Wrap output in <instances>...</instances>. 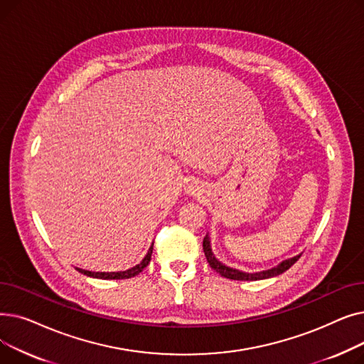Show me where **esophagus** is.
<instances>
[{"label":"esophagus","instance_id":"34e87169","mask_svg":"<svg viewBox=\"0 0 364 364\" xmlns=\"http://www.w3.org/2000/svg\"><path fill=\"white\" fill-rule=\"evenodd\" d=\"M200 187L198 186V183H192V184H188V192H192V193H195V192H198Z\"/></svg>","mask_w":364,"mask_h":364}]
</instances>
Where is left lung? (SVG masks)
<instances>
[{
    "instance_id": "1",
    "label": "left lung",
    "mask_w": 364,
    "mask_h": 364,
    "mask_svg": "<svg viewBox=\"0 0 364 364\" xmlns=\"http://www.w3.org/2000/svg\"><path fill=\"white\" fill-rule=\"evenodd\" d=\"M203 252L205 257L209 262V265L213 267V269L220 273L223 277L225 279H232V280H242V282H251V280H262V279H270V277H276L282 273H284L286 270H289L291 267L299 259L301 254L284 259L282 262H279L276 267H272L269 270H262V272H257V273H246L237 269H233V267H228L225 264H223L221 261H218L211 250V239H209V235H206L203 237Z\"/></svg>"
}]
</instances>
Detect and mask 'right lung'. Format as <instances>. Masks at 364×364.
<instances>
[{
  "instance_id": "obj_1",
  "label": "right lung",
  "mask_w": 364,
  "mask_h": 364,
  "mask_svg": "<svg viewBox=\"0 0 364 364\" xmlns=\"http://www.w3.org/2000/svg\"><path fill=\"white\" fill-rule=\"evenodd\" d=\"M151 252H153V243L150 245V247H149V251H147V254H146V257L143 258V261L140 262V264H137V265H134V267H131V269H128V270H125V272H90V270H82V269H76L78 270L80 273H82V274H85V276H90V277H95V279H105V280H112V279H129V277H134V276H137L139 273H141L143 270H144V267H147L149 265V262H150V258H151Z\"/></svg>"
}]
</instances>
